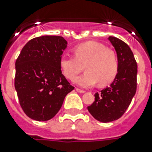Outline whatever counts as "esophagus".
Listing matches in <instances>:
<instances>
[{"mask_svg": "<svg viewBox=\"0 0 152 152\" xmlns=\"http://www.w3.org/2000/svg\"><path fill=\"white\" fill-rule=\"evenodd\" d=\"M76 91L79 93H85V91L81 90V89H80V88H76Z\"/></svg>", "mask_w": 152, "mask_h": 152, "instance_id": "obj_1", "label": "esophagus"}]
</instances>
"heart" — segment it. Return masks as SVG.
Returning <instances> with one entry per match:
<instances>
[{
    "mask_svg": "<svg viewBox=\"0 0 152 152\" xmlns=\"http://www.w3.org/2000/svg\"><path fill=\"white\" fill-rule=\"evenodd\" d=\"M74 57L62 56L60 68L68 79H73L83 69L86 72L76 77L73 82L82 88H90L99 82L105 85L114 80L118 71L115 53L96 42H87L73 48Z\"/></svg>",
    "mask_w": 152,
    "mask_h": 152,
    "instance_id": "1",
    "label": "heart"
}]
</instances>
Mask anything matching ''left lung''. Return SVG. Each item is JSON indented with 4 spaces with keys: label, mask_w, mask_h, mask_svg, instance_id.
Here are the masks:
<instances>
[{
    "label": "left lung",
    "mask_w": 152,
    "mask_h": 152,
    "mask_svg": "<svg viewBox=\"0 0 152 152\" xmlns=\"http://www.w3.org/2000/svg\"><path fill=\"white\" fill-rule=\"evenodd\" d=\"M118 61L117 76L109 87L95 94V101L88 106L89 113L101 122L118 120L125 113L137 91V64L131 49L122 40L110 36Z\"/></svg>",
    "instance_id": "left-lung-1"
}]
</instances>
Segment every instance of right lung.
I'll list each match as a JSON object with an SVG mask.
<instances>
[{"instance_id": "obj_1", "label": "right lung", "mask_w": 152, "mask_h": 152, "mask_svg": "<svg viewBox=\"0 0 152 152\" xmlns=\"http://www.w3.org/2000/svg\"><path fill=\"white\" fill-rule=\"evenodd\" d=\"M68 42L61 36L44 35L30 40L15 61V88L23 110L33 120L53 118L74 89L60 68Z\"/></svg>"}]
</instances>
